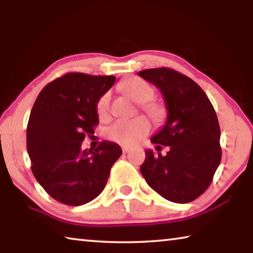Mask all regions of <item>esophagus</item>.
Returning <instances> with one entry per match:
<instances>
[{
  "instance_id": "esophagus-1",
  "label": "esophagus",
  "mask_w": 253,
  "mask_h": 253,
  "mask_svg": "<svg viewBox=\"0 0 253 253\" xmlns=\"http://www.w3.org/2000/svg\"><path fill=\"white\" fill-rule=\"evenodd\" d=\"M131 150L129 147H123V153H125V154H127V153H129Z\"/></svg>"
}]
</instances>
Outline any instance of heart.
<instances>
[{
    "mask_svg": "<svg viewBox=\"0 0 253 253\" xmlns=\"http://www.w3.org/2000/svg\"><path fill=\"white\" fill-rule=\"evenodd\" d=\"M120 89L133 98L136 102L141 103L142 109L154 120L162 123L167 118V108L159 102L153 101L155 90L150 83L139 78H129L120 84ZM110 92H106L99 98L97 102V112L101 119L108 118L110 114ZM151 125L144 117L134 119H120L107 128L106 136L111 141L124 145H134L139 139L148 134Z\"/></svg>",
    "mask_w": 253,
    "mask_h": 253,
    "instance_id": "1",
    "label": "heart"
}]
</instances>
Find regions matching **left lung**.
I'll return each mask as SVG.
<instances>
[{"instance_id":"8db88e82","label":"left lung","mask_w":253,"mask_h":253,"mask_svg":"<svg viewBox=\"0 0 253 253\" xmlns=\"http://www.w3.org/2000/svg\"><path fill=\"white\" fill-rule=\"evenodd\" d=\"M138 75L161 91L168 110L166 124L151 142L156 151L170 147L166 156L146 150L139 170L163 198L190 203L210 187L222 158L214 107L197 83L177 71L159 67Z\"/></svg>"}]
</instances>
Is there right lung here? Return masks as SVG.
Instances as JSON below:
<instances>
[{
	"instance_id": "right-lung-1",
	"label": "right lung",
	"mask_w": 253,
	"mask_h": 253,
	"mask_svg": "<svg viewBox=\"0 0 253 253\" xmlns=\"http://www.w3.org/2000/svg\"><path fill=\"white\" fill-rule=\"evenodd\" d=\"M116 76L67 73L40 91L27 126L31 170L50 197L80 206L101 194L110 169L123 154L117 143L102 142L82 150L99 117L97 102Z\"/></svg>"
}]
</instances>
